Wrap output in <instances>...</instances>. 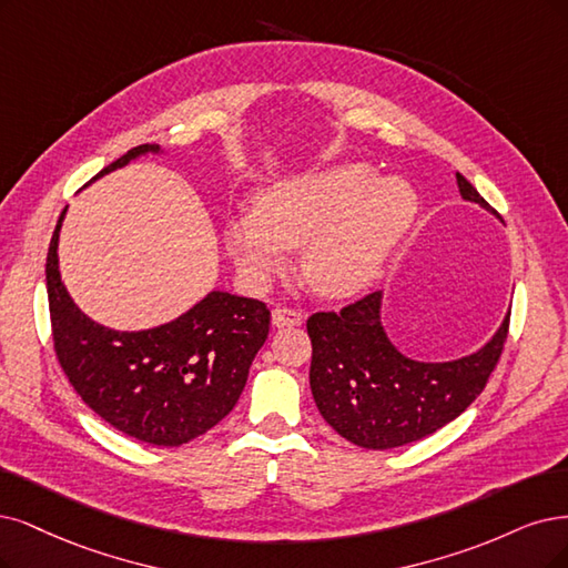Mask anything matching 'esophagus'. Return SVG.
<instances>
[{"instance_id":"obj_1","label":"esophagus","mask_w":568,"mask_h":568,"mask_svg":"<svg viewBox=\"0 0 568 568\" xmlns=\"http://www.w3.org/2000/svg\"><path fill=\"white\" fill-rule=\"evenodd\" d=\"M271 318H273V325H278V327H283V325H300L302 323V311L281 304V306L273 308Z\"/></svg>"}]
</instances>
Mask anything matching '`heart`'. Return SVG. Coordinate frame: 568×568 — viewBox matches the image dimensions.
Returning a JSON list of instances; mask_svg holds the SVG:
<instances>
[{
  "label": "heart",
  "mask_w": 568,
  "mask_h": 568,
  "mask_svg": "<svg viewBox=\"0 0 568 568\" xmlns=\"http://www.w3.org/2000/svg\"><path fill=\"white\" fill-rule=\"evenodd\" d=\"M416 215V194L403 180H376L363 163L334 165L276 182L257 196L255 213L226 226V247L247 276L283 266L287 247L302 250L306 283L327 297L365 287Z\"/></svg>",
  "instance_id": "heart-1"
}]
</instances>
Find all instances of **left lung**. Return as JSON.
I'll use <instances>...</instances> for the list:
<instances>
[{"instance_id":"left-lung-1","label":"left lung","mask_w":568,"mask_h":568,"mask_svg":"<svg viewBox=\"0 0 568 568\" xmlns=\"http://www.w3.org/2000/svg\"><path fill=\"white\" fill-rule=\"evenodd\" d=\"M460 196L496 210L456 173ZM382 292L318 311L306 321L311 393L325 422L348 443L393 449L416 443L464 414L485 390L506 346L510 313L494 339L454 363H416L397 351L382 327Z\"/></svg>"}]
</instances>
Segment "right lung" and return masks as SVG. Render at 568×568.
Instances as JSON below:
<instances>
[{"instance_id":"obj_1","label":"right lung","mask_w":568,"mask_h":568,"mask_svg":"<svg viewBox=\"0 0 568 568\" xmlns=\"http://www.w3.org/2000/svg\"><path fill=\"white\" fill-rule=\"evenodd\" d=\"M159 152L140 144L93 178ZM91 180V182H93ZM60 213L47 255V292L55 358L68 382L100 418L156 447H180L234 409L247 369L268 337L271 311L260 300L210 292L178 321L116 332L83 316L58 271Z\"/></svg>"}]
</instances>
